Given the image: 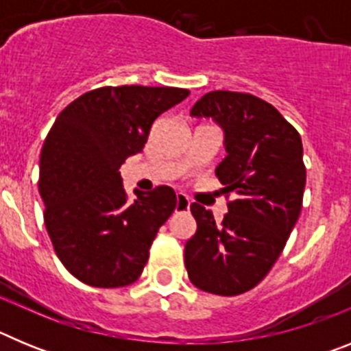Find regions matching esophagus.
<instances>
[{
  "label": "esophagus",
  "instance_id": "esophagus-1",
  "mask_svg": "<svg viewBox=\"0 0 351 351\" xmlns=\"http://www.w3.org/2000/svg\"><path fill=\"white\" fill-rule=\"evenodd\" d=\"M178 204H176V210H188L190 209V198L184 193H178Z\"/></svg>",
  "mask_w": 351,
  "mask_h": 351
}]
</instances>
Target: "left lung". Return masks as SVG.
Here are the masks:
<instances>
[{"label":"left lung","mask_w":351,"mask_h":351,"mask_svg":"<svg viewBox=\"0 0 351 351\" xmlns=\"http://www.w3.org/2000/svg\"><path fill=\"white\" fill-rule=\"evenodd\" d=\"M190 114L213 117L225 130L226 158L216 176L235 198L221 223L191 204L197 232L184 246L186 271L200 290L241 295L269 274L299 219L302 141L278 108L250 93L210 91Z\"/></svg>","instance_id":"obj_1"}]
</instances>
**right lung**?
Masks as SVG:
<instances>
[{"instance_id":"obj_1","label":"right lung","mask_w":351,"mask_h":351,"mask_svg":"<svg viewBox=\"0 0 351 351\" xmlns=\"http://www.w3.org/2000/svg\"><path fill=\"white\" fill-rule=\"evenodd\" d=\"M190 95L181 88L105 86L84 93L54 121L40 153L43 221L56 255L89 287L141 278L178 198L170 186L130 202L121 165L141 153L158 116Z\"/></svg>"}]
</instances>
